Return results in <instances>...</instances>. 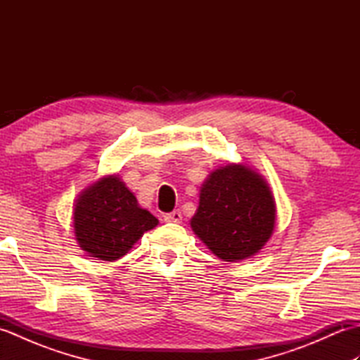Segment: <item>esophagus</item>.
Here are the masks:
<instances>
[{"label": "esophagus", "mask_w": 360, "mask_h": 360, "mask_svg": "<svg viewBox=\"0 0 360 360\" xmlns=\"http://www.w3.org/2000/svg\"><path fill=\"white\" fill-rule=\"evenodd\" d=\"M164 219H165V223H176V224H179L181 221H182V215H181L179 210H174V212H172V213H167V215L164 217Z\"/></svg>", "instance_id": "esophagus-1"}]
</instances>
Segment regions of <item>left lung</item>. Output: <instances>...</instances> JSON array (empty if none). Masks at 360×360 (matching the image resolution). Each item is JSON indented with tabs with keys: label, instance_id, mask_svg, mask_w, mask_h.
<instances>
[{
	"label": "left lung",
	"instance_id": "8db88e82",
	"mask_svg": "<svg viewBox=\"0 0 360 360\" xmlns=\"http://www.w3.org/2000/svg\"><path fill=\"white\" fill-rule=\"evenodd\" d=\"M275 217L277 205L263 176L243 162H227L202 182L190 226L212 254L236 263L266 246Z\"/></svg>",
	"mask_w": 360,
	"mask_h": 360
}]
</instances>
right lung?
<instances>
[{
	"label": "right lung",
	"mask_w": 360,
	"mask_h": 360,
	"mask_svg": "<svg viewBox=\"0 0 360 360\" xmlns=\"http://www.w3.org/2000/svg\"><path fill=\"white\" fill-rule=\"evenodd\" d=\"M159 224L142 209L119 174H106L83 188L72 209L75 240L89 257L116 262Z\"/></svg>",
	"instance_id": "1"
}]
</instances>
